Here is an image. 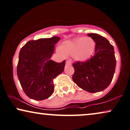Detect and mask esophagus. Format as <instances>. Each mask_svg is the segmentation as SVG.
I'll return each instance as SVG.
<instances>
[{
    "label": "esophagus",
    "mask_w": 130,
    "mask_h": 130,
    "mask_svg": "<svg viewBox=\"0 0 130 130\" xmlns=\"http://www.w3.org/2000/svg\"><path fill=\"white\" fill-rule=\"evenodd\" d=\"M66 65H71V62L70 60H66Z\"/></svg>",
    "instance_id": "34e87169"
}]
</instances>
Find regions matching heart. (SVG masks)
Returning <instances> with one entry per match:
<instances>
[{"label":"heart","instance_id":"heart-1","mask_svg":"<svg viewBox=\"0 0 130 130\" xmlns=\"http://www.w3.org/2000/svg\"><path fill=\"white\" fill-rule=\"evenodd\" d=\"M95 49V42L91 37L77 38L64 42L59 47L62 55H72L75 60L85 62L91 58Z\"/></svg>","mask_w":130,"mask_h":130}]
</instances>
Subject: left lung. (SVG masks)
Returning a JSON list of instances; mask_svg holds the SVG:
<instances>
[{
	"mask_svg": "<svg viewBox=\"0 0 130 130\" xmlns=\"http://www.w3.org/2000/svg\"><path fill=\"white\" fill-rule=\"evenodd\" d=\"M95 42V55L86 61L73 63V80L80 88L91 93L103 91L112 81L116 68L113 46L106 38L88 34Z\"/></svg>",
	"mask_w": 130,
	"mask_h": 130,
	"instance_id": "8db88e82",
	"label": "left lung"
}]
</instances>
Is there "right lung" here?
I'll return each instance as SVG.
<instances>
[{"label": "right lung", "mask_w": 130, "mask_h": 130, "mask_svg": "<svg viewBox=\"0 0 130 130\" xmlns=\"http://www.w3.org/2000/svg\"><path fill=\"white\" fill-rule=\"evenodd\" d=\"M60 38H41L27 42L19 53L17 73L25 94L31 99L43 100L54 92L53 79L64 70L65 60L50 59Z\"/></svg>", "instance_id": "add662e5"}]
</instances>
